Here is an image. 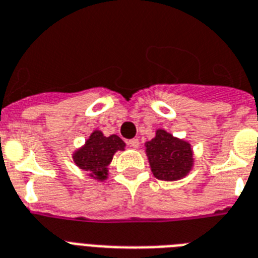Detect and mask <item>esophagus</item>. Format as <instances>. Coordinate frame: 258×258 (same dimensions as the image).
Returning a JSON list of instances; mask_svg holds the SVG:
<instances>
[{"label": "esophagus", "mask_w": 258, "mask_h": 258, "mask_svg": "<svg viewBox=\"0 0 258 258\" xmlns=\"http://www.w3.org/2000/svg\"><path fill=\"white\" fill-rule=\"evenodd\" d=\"M127 144H129L132 148H139L140 141H139V139H132V140H129V143Z\"/></svg>", "instance_id": "obj_1"}]
</instances>
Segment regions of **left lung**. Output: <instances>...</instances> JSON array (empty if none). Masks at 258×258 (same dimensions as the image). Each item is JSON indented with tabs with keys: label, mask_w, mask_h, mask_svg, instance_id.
<instances>
[{
	"label": "left lung",
	"mask_w": 258,
	"mask_h": 258,
	"mask_svg": "<svg viewBox=\"0 0 258 258\" xmlns=\"http://www.w3.org/2000/svg\"><path fill=\"white\" fill-rule=\"evenodd\" d=\"M145 152L152 172L159 180H177L192 168L191 145L163 129L156 132L155 139L145 143Z\"/></svg>",
	"instance_id": "8db88e82"
}]
</instances>
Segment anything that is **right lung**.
Masks as SVG:
<instances>
[{"label":"right lung","instance_id":"1","mask_svg":"<svg viewBox=\"0 0 258 258\" xmlns=\"http://www.w3.org/2000/svg\"><path fill=\"white\" fill-rule=\"evenodd\" d=\"M125 143L118 136H103L99 131L91 133L90 139L81 149L74 153V161L81 169L98 180L107 177V167L117 151H123Z\"/></svg>","mask_w":258,"mask_h":258}]
</instances>
